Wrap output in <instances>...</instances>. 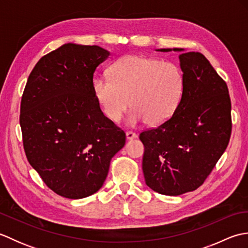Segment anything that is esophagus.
I'll list each match as a JSON object with an SVG mask.
<instances>
[{"instance_id": "34e87169", "label": "esophagus", "mask_w": 248, "mask_h": 248, "mask_svg": "<svg viewBox=\"0 0 248 248\" xmlns=\"http://www.w3.org/2000/svg\"><path fill=\"white\" fill-rule=\"evenodd\" d=\"M125 138H127L128 140H132L138 138V135H136V134L133 133V132H130V131H129V132L125 133Z\"/></svg>"}]
</instances>
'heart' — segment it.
Wrapping results in <instances>:
<instances>
[{"label":"heart","mask_w":248,"mask_h":248,"mask_svg":"<svg viewBox=\"0 0 248 248\" xmlns=\"http://www.w3.org/2000/svg\"><path fill=\"white\" fill-rule=\"evenodd\" d=\"M110 78H94V97L105 116L118 123L131 107L128 124L147 121L151 125L165 123L181 102L184 77L170 62L140 55H128L110 67Z\"/></svg>","instance_id":"1"}]
</instances>
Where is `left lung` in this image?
<instances>
[{
    "label": "left lung",
    "instance_id": "1",
    "mask_svg": "<svg viewBox=\"0 0 248 248\" xmlns=\"http://www.w3.org/2000/svg\"><path fill=\"white\" fill-rule=\"evenodd\" d=\"M179 52L184 77L181 102L171 117L141 132L143 172L155 192L178 196L199 187L226 150L231 134L228 87L198 52Z\"/></svg>",
    "mask_w": 248,
    "mask_h": 248
}]
</instances>
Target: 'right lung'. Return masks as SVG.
<instances>
[{"label":"right lung","mask_w":248,"mask_h":248,"mask_svg":"<svg viewBox=\"0 0 248 248\" xmlns=\"http://www.w3.org/2000/svg\"><path fill=\"white\" fill-rule=\"evenodd\" d=\"M99 46L65 44L31 72L20 109L23 146L31 167L52 191L69 199L102 187L125 134L103 115L93 83L108 59Z\"/></svg>","instance_id":"right-lung-1"}]
</instances>
